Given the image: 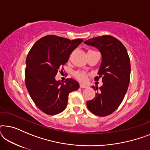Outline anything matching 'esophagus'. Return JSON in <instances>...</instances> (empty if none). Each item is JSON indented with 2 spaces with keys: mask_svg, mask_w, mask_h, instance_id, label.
<instances>
[{
  "mask_svg": "<svg viewBox=\"0 0 150 150\" xmlns=\"http://www.w3.org/2000/svg\"><path fill=\"white\" fill-rule=\"evenodd\" d=\"M80 87L82 88V89H84V88H87L88 86L86 85H83V84H80Z\"/></svg>",
  "mask_w": 150,
  "mask_h": 150,
  "instance_id": "esophagus-1",
  "label": "esophagus"
}]
</instances>
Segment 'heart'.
<instances>
[{
  "label": "heart",
  "mask_w": 150,
  "mask_h": 150,
  "mask_svg": "<svg viewBox=\"0 0 150 150\" xmlns=\"http://www.w3.org/2000/svg\"><path fill=\"white\" fill-rule=\"evenodd\" d=\"M75 77L81 82H85L87 78V74L85 71H78L75 73Z\"/></svg>",
  "instance_id": "obj_1"
}]
</instances>
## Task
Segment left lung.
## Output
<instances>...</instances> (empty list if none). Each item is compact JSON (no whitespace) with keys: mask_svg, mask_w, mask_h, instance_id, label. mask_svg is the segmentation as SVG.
<instances>
[{"mask_svg":"<svg viewBox=\"0 0 150 150\" xmlns=\"http://www.w3.org/2000/svg\"><path fill=\"white\" fill-rule=\"evenodd\" d=\"M85 44L96 48L102 54V63L95 81L100 78L103 83L96 97L87 102L92 113L100 117L107 116L119 107L128 90L130 77V61L127 50L122 42L110 35L89 39Z\"/></svg>","mask_w":150,"mask_h":150,"instance_id":"left-lung-1","label":"left lung"}]
</instances>
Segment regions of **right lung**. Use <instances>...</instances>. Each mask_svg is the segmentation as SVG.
<instances>
[{"mask_svg":"<svg viewBox=\"0 0 150 150\" xmlns=\"http://www.w3.org/2000/svg\"><path fill=\"white\" fill-rule=\"evenodd\" d=\"M83 42L82 39L69 40L49 35L35 43L28 52L26 87L35 105L46 114L54 115L64 110L69 93L79 88L75 80L67 79L61 83L56 81L55 76L67 62L71 52Z\"/></svg>","mask_w":150,"mask_h":150,"instance_id":"1","label":"right lung"}]
</instances>
